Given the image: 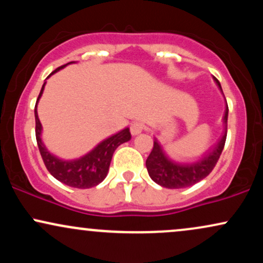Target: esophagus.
<instances>
[{
  "mask_svg": "<svg viewBox=\"0 0 263 263\" xmlns=\"http://www.w3.org/2000/svg\"><path fill=\"white\" fill-rule=\"evenodd\" d=\"M143 131V123L140 121H135L131 123V134L134 136L140 135Z\"/></svg>",
  "mask_w": 263,
  "mask_h": 263,
  "instance_id": "esophagus-1",
  "label": "esophagus"
}]
</instances>
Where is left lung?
Here are the masks:
<instances>
[{
    "mask_svg": "<svg viewBox=\"0 0 263 263\" xmlns=\"http://www.w3.org/2000/svg\"><path fill=\"white\" fill-rule=\"evenodd\" d=\"M214 81H215L216 85L219 86L220 91L222 93V89L219 80L214 78ZM228 114L229 107L228 102H226L225 115L224 119H222V122H224V134L220 137L218 143L213 148L208 151V152H205L204 156L199 161L189 163H178L173 161V159L167 156L161 143L155 137L153 149L146 161L147 171H148L149 177L152 178L153 182L168 189H179L194 185L195 183L200 182L205 177L209 176L210 172L215 167L216 162L219 161L222 149H224L226 134H228Z\"/></svg>",
    "mask_w": 263,
    "mask_h": 263,
    "instance_id": "1",
    "label": "left lung"
}]
</instances>
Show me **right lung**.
Wrapping results in <instances>:
<instances>
[{"label": "right lung", "instance_id": "add662e5", "mask_svg": "<svg viewBox=\"0 0 263 263\" xmlns=\"http://www.w3.org/2000/svg\"><path fill=\"white\" fill-rule=\"evenodd\" d=\"M71 63L74 62L68 63V64H71ZM68 64L57 68L50 75L59 71L60 69L65 68ZM44 86L45 81L43 86H42L41 92H39L37 102H35L34 116L35 138H37L38 148L39 152H41L42 158H43L45 167H47V170L49 171V173L52 174L55 179H58L59 182L64 183L69 186L79 189H87L96 186L106 178L108 167H110V163L111 159H112L115 149H116L120 144L131 140V132H129V128H123L120 132H117V134L107 137L106 140L101 141L98 146L93 147L89 153L80 157V158L68 159V161L59 158V157L50 153L49 151L47 149V147H45L43 141H42V123L39 121L37 105L42 93H43Z\"/></svg>", "mask_w": 263, "mask_h": 263}]
</instances>
